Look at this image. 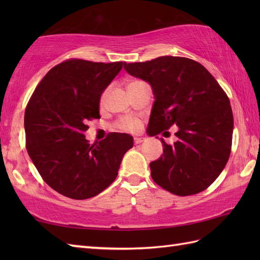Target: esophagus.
Listing matches in <instances>:
<instances>
[{"label": "esophagus", "instance_id": "obj_1", "mask_svg": "<svg viewBox=\"0 0 260 260\" xmlns=\"http://www.w3.org/2000/svg\"><path fill=\"white\" fill-rule=\"evenodd\" d=\"M143 142H144V139H143V137H134L135 144H141Z\"/></svg>", "mask_w": 260, "mask_h": 260}]
</instances>
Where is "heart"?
Listing matches in <instances>:
<instances>
[{
  "instance_id": "1",
  "label": "heart",
  "mask_w": 260,
  "mask_h": 260,
  "mask_svg": "<svg viewBox=\"0 0 260 260\" xmlns=\"http://www.w3.org/2000/svg\"><path fill=\"white\" fill-rule=\"evenodd\" d=\"M105 95L103 96V98ZM140 126V121L134 117H123L118 120L117 127L123 131H136Z\"/></svg>"
}]
</instances>
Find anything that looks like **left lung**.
Wrapping results in <instances>:
<instances>
[{
    "instance_id": "1",
    "label": "left lung",
    "mask_w": 260,
    "mask_h": 260,
    "mask_svg": "<svg viewBox=\"0 0 260 260\" xmlns=\"http://www.w3.org/2000/svg\"><path fill=\"white\" fill-rule=\"evenodd\" d=\"M124 69L152 87L154 104L146 133L155 136L178 126V141L169 145L161 139L163 154L150 163L154 182L181 197L206 190L230 155L234 116L228 96L201 63L187 58L124 62Z\"/></svg>"
}]
</instances>
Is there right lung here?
<instances>
[{"instance_id":"obj_1","label":"right lung","mask_w":260,"mask_h":260,"mask_svg":"<svg viewBox=\"0 0 260 260\" xmlns=\"http://www.w3.org/2000/svg\"><path fill=\"white\" fill-rule=\"evenodd\" d=\"M124 62L73 59L43 77L24 114L26 150L46 183L60 194L85 200L113 183L133 137L112 133L90 145L87 120L99 118V102Z\"/></svg>"}]
</instances>
